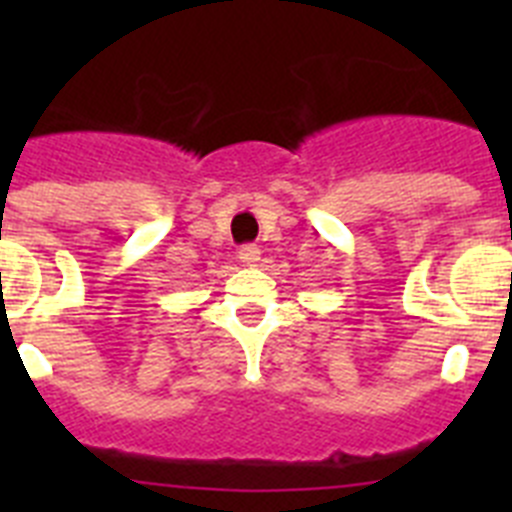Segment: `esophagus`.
Instances as JSON below:
<instances>
[{
	"instance_id": "34e87169",
	"label": "esophagus",
	"mask_w": 512,
	"mask_h": 512,
	"mask_svg": "<svg viewBox=\"0 0 512 512\" xmlns=\"http://www.w3.org/2000/svg\"><path fill=\"white\" fill-rule=\"evenodd\" d=\"M238 259H241L246 266H259L261 248L253 246V243H248V246H241V251H238Z\"/></svg>"
}]
</instances>
